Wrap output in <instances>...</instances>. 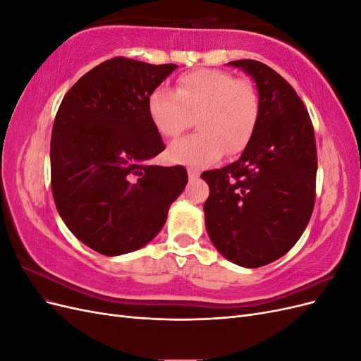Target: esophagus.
I'll return each instance as SVG.
<instances>
[{
    "label": "esophagus",
    "mask_w": 361,
    "mask_h": 361,
    "mask_svg": "<svg viewBox=\"0 0 361 361\" xmlns=\"http://www.w3.org/2000/svg\"><path fill=\"white\" fill-rule=\"evenodd\" d=\"M199 171L195 170V169H188V178H190V180H195V179H199Z\"/></svg>",
    "instance_id": "1"
}]
</instances>
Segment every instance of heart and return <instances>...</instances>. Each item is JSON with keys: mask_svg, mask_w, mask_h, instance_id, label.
<instances>
[{"mask_svg": "<svg viewBox=\"0 0 361 361\" xmlns=\"http://www.w3.org/2000/svg\"><path fill=\"white\" fill-rule=\"evenodd\" d=\"M147 114L162 137H176L192 123L199 133L169 146L170 161L204 167L224 152L236 155L255 135L260 101L255 85L218 69L192 71L179 76L174 92L158 87L149 94Z\"/></svg>", "mask_w": 361, "mask_h": 361, "instance_id": "1", "label": "heart"}]
</instances>
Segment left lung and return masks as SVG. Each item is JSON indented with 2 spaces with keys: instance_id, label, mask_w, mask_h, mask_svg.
<instances>
[{
  "instance_id": "obj_1",
  "label": "left lung",
  "mask_w": 361,
  "mask_h": 361,
  "mask_svg": "<svg viewBox=\"0 0 361 361\" xmlns=\"http://www.w3.org/2000/svg\"><path fill=\"white\" fill-rule=\"evenodd\" d=\"M255 80L260 116L241 158L221 170H207L206 231L233 264L259 268L297 244L313 212L316 143L307 110L293 87L256 60H236Z\"/></svg>"
}]
</instances>
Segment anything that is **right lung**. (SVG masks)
Masks as SVG:
<instances>
[{"mask_svg": "<svg viewBox=\"0 0 361 361\" xmlns=\"http://www.w3.org/2000/svg\"><path fill=\"white\" fill-rule=\"evenodd\" d=\"M178 66L114 57L64 94L51 135V188L64 224L104 256L154 239L188 182L182 166H152L166 149L149 94Z\"/></svg>", "mask_w": 361, "mask_h": 361, "instance_id": "obj_1", "label": "right lung"}]
</instances>
